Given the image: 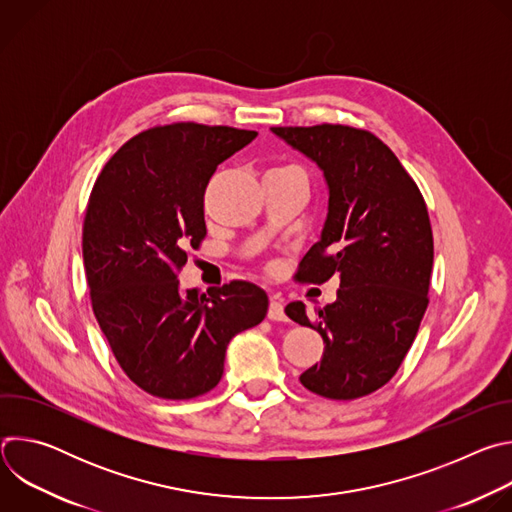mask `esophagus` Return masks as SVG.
Returning <instances> with one entry per match:
<instances>
[{"mask_svg":"<svg viewBox=\"0 0 512 512\" xmlns=\"http://www.w3.org/2000/svg\"><path fill=\"white\" fill-rule=\"evenodd\" d=\"M267 318L273 322H283L285 320V312H283V302L279 298H271L269 302V310H267Z\"/></svg>","mask_w":512,"mask_h":512,"instance_id":"esophagus-1","label":"esophagus"}]
</instances>
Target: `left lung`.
<instances>
[{"instance_id":"left-lung-1","label":"left lung","mask_w":512,"mask_h":512,"mask_svg":"<svg viewBox=\"0 0 512 512\" xmlns=\"http://www.w3.org/2000/svg\"><path fill=\"white\" fill-rule=\"evenodd\" d=\"M312 158L330 188L322 239L296 271L300 283L340 279L336 302H302L287 318L324 338L320 362L300 383L326 399H358L387 385L409 352L429 304L433 233L415 180L373 131L320 123L271 127Z\"/></svg>"}]
</instances>
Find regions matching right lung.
<instances>
[{
  "label": "right lung",
  "instance_id": "1",
  "mask_svg": "<svg viewBox=\"0 0 512 512\" xmlns=\"http://www.w3.org/2000/svg\"><path fill=\"white\" fill-rule=\"evenodd\" d=\"M257 131L178 121L137 133L111 156L89 196L83 261L95 318L141 391L188 401L223 377L231 338L267 314L247 281L180 291L186 251L206 237L204 192L216 166Z\"/></svg>",
  "mask_w": 512,
  "mask_h": 512
}]
</instances>
